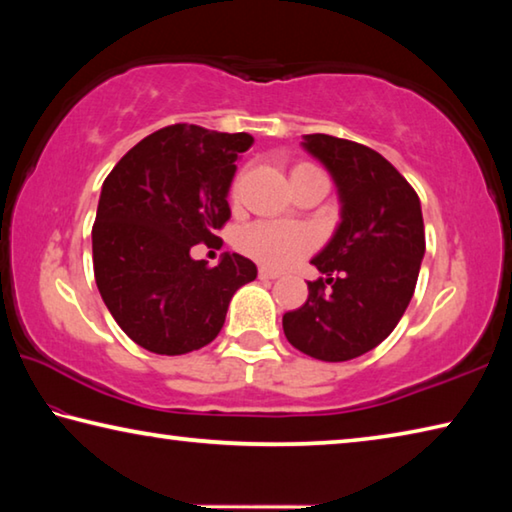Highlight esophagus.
Wrapping results in <instances>:
<instances>
[{
  "instance_id": "obj_1",
  "label": "esophagus",
  "mask_w": 512,
  "mask_h": 512,
  "mask_svg": "<svg viewBox=\"0 0 512 512\" xmlns=\"http://www.w3.org/2000/svg\"><path fill=\"white\" fill-rule=\"evenodd\" d=\"M277 277H280L277 271H271V268H259V280H277Z\"/></svg>"
}]
</instances>
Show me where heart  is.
<instances>
[{"instance_id":"heart-1","label":"heart","mask_w":512,"mask_h":512,"mask_svg":"<svg viewBox=\"0 0 512 512\" xmlns=\"http://www.w3.org/2000/svg\"><path fill=\"white\" fill-rule=\"evenodd\" d=\"M320 171L309 162H300L291 169V183L307 173ZM230 203H239V180L230 187ZM316 246V232L307 225H284V223H257L241 232V253L253 257L255 262L268 268H287L300 257H305Z\"/></svg>"}]
</instances>
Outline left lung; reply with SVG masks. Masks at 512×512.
Masks as SVG:
<instances>
[{"label": "left lung", "mask_w": 512, "mask_h": 512, "mask_svg": "<svg viewBox=\"0 0 512 512\" xmlns=\"http://www.w3.org/2000/svg\"><path fill=\"white\" fill-rule=\"evenodd\" d=\"M332 173L341 225L314 264L309 298L282 316L293 348L320 361H350L386 339L413 298L424 257L420 198L384 155L334 135H305Z\"/></svg>", "instance_id": "1"}]
</instances>
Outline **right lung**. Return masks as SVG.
I'll use <instances>...</instances> for the list:
<instances>
[{
    "label": "right lung",
    "instance_id": "right-lung-1",
    "mask_svg": "<svg viewBox=\"0 0 512 512\" xmlns=\"http://www.w3.org/2000/svg\"><path fill=\"white\" fill-rule=\"evenodd\" d=\"M248 133L173 124L135 144L103 180L92 225L94 280L112 318L144 350L187 354L221 332L235 291L257 266L225 253L219 266L192 259L216 237L230 207L225 196Z\"/></svg>",
    "mask_w": 512,
    "mask_h": 512
}]
</instances>
